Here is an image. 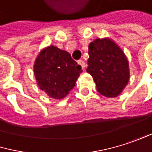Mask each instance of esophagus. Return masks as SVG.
Segmentation results:
<instances>
[{"label":"esophagus","mask_w":152,"mask_h":152,"mask_svg":"<svg viewBox=\"0 0 152 152\" xmlns=\"http://www.w3.org/2000/svg\"><path fill=\"white\" fill-rule=\"evenodd\" d=\"M77 63L84 68V70H85V68H86V62L83 60V59H79L78 61H77Z\"/></svg>","instance_id":"34e87169"}]
</instances>
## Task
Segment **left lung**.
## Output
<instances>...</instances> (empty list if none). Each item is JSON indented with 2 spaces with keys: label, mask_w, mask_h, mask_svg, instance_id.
Instances as JSON below:
<instances>
[{
  "label": "left lung",
  "mask_w": 152,
  "mask_h": 152,
  "mask_svg": "<svg viewBox=\"0 0 152 152\" xmlns=\"http://www.w3.org/2000/svg\"><path fill=\"white\" fill-rule=\"evenodd\" d=\"M88 67L97 91L103 96L114 98L126 86L129 63L124 51L110 38L96 39L89 44Z\"/></svg>",
  "instance_id": "1"
}]
</instances>
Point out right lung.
I'll return each mask as SVG.
<instances>
[{"label":"right lung","mask_w":152,"mask_h":152,"mask_svg":"<svg viewBox=\"0 0 152 152\" xmlns=\"http://www.w3.org/2000/svg\"><path fill=\"white\" fill-rule=\"evenodd\" d=\"M34 73L40 89L50 98L60 100L74 88L82 69L67 51L50 45L37 56Z\"/></svg>","instance_id":"obj_1"}]
</instances>
